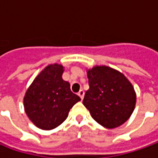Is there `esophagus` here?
Masks as SVG:
<instances>
[{
	"label": "esophagus",
	"instance_id": "1",
	"mask_svg": "<svg viewBox=\"0 0 158 158\" xmlns=\"http://www.w3.org/2000/svg\"><path fill=\"white\" fill-rule=\"evenodd\" d=\"M78 95H79V97L81 98V99H82L83 97H84V91H83V89H80L79 92H78Z\"/></svg>",
	"mask_w": 158,
	"mask_h": 158
}]
</instances>
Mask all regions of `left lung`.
Instances as JSON below:
<instances>
[{"label": "left lung", "instance_id": "1", "mask_svg": "<svg viewBox=\"0 0 158 158\" xmlns=\"http://www.w3.org/2000/svg\"><path fill=\"white\" fill-rule=\"evenodd\" d=\"M89 88L82 104L91 117L104 127H118L130 118L136 93L132 83L118 70L95 66L87 70Z\"/></svg>", "mask_w": 158, "mask_h": 158}]
</instances>
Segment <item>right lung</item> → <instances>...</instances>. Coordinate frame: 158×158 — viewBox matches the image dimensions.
I'll use <instances>...</instances> for the list:
<instances>
[{
  "label": "right lung",
  "instance_id": "add662e5",
  "mask_svg": "<svg viewBox=\"0 0 158 158\" xmlns=\"http://www.w3.org/2000/svg\"><path fill=\"white\" fill-rule=\"evenodd\" d=\"M64 67L50 64L40 72L25 92L24 111L37 127L51 130L67 118L70 109L80 97L70 89L69 82L62 79Z\"/></svg>",
  "mask_w": 158,
  "mask_h": 158
}]
</instances>
